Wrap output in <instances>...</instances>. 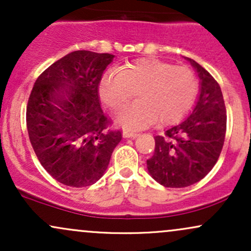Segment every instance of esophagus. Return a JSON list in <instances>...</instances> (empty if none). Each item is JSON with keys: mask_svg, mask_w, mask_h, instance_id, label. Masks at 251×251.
Wrapping results in <instances>:
<instances>
[{"mask_svg": "<svg viewBox=\"0 0 251 251\" xmlns=\"http://www.w3.org/2000/svg\"><path fill=\"white\" fill-rule=\"evenodd\" d=\"M123 135L124 138H135L139 135V133H137V132H131V131H127V129H125V131L123 132Z\"/></svg>", "mask_w": 251, "mask_h": 251, "instance_id": "34e87169", "label": "esophagus"}]
</instances>
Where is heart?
<instances>
[{"label": "heart", "instance_id": "1", "mask_svg": "<svg viewBox=\"0 0 251 251\" xmlns=\"http://www.w3.org/2000/svg\"><path fill=\"white\" fill-rule=\"evenodd\" d=\"M138 89L139 100L119 111L117 122L139 129L179 122L194 106L198 79L188 67H175L157 59H142L124 70H112L100 83V94L109 107L119 108Z\"/></svg>", "mask_w": 251, "mask_h": 251}]
</instances>
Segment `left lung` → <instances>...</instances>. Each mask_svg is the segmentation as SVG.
I'll return each mask as SVG.
<instances>
[{"label": "left lung", "mask_w": 251, "mask_h": 251, "mask_svg": "<svg viewBox=\"0 0 251 251\" xmlns=\"http://www.w3.org/2000/svg\"><path fill=\"white\" fill-rule=\"evenodd\" d=\"M201 79L198 101L190 117L154 137V153L146 160L150 175L166 188L192 185L211 171L223 149L226 109L218 82L188 59Z\"/></svg>", "instance_id": "obj_1"}]
</instances>
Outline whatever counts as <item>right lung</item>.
<instances>
[{
	"mask_svg": "<svg viewBox=\"0 0 251 251\" xmlns=\"http://www.w3.org/2000/svg\"><path fill=\"white\" fill-rule=\"evenodd\" d=\"M114 55L75 50L37 77L28 99L27 129L37 159L67 186L94 184L122 140L100 106L99 83Z\"/></svg>",
	"mask_w": 251,
	"mask_h": 251,
	"instance_id": "obj_1",
	"label": "right lung"
}]
</instances>
